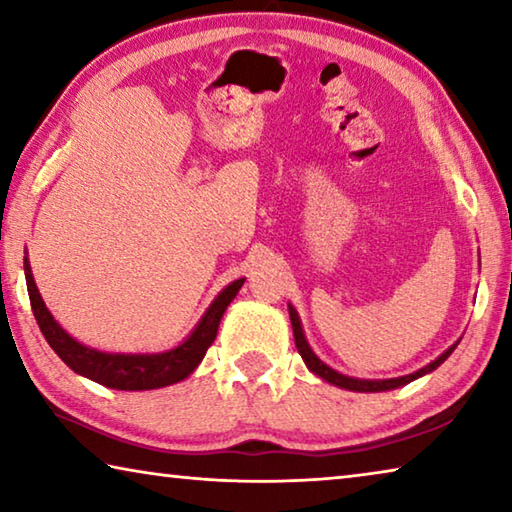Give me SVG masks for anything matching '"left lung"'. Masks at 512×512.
I'll list each match as a JSON object with an SVG mask.
<instances>
[{
  "mask_svg": "<svg viewBox=\"0 0 512 512\" xmlns=\"http://www.w3.org/2000/svg\"><path fill=\"white\" fill-rule=\"evenodd\" d=\"M289 316H291V327H293V339H296V348H298V352H300V357L305 359L307 368H309L311 372H316L318 377H323L325 381H329V384L341 386V388H348V391L379 393V391H391V388L404 386V384H409V381L418 379V377H422V375H427V372H431V370H436V368L440 366V363H443V361L449 357V354L454 352V348H456V345H452V348L440 354V357H438L436 361H431L429 366H424L422 370L413 372V375L397 377V379H352V377H345V375H341V372H336V370H332L329 366H325V363L320 361V359L316 357V354L311 352L309 345H307L305 334H302L300 318H298V314H296V309L291 307V309H289Z\"/></svg>",
  "mask_w": 512,
  "mask_h": 512,
  "instance_id": "1",
  "label": "left lung"
}]
</instances>
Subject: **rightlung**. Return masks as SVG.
<instances>
[{"label":"right lung","mask_w":512,"mask_h":512,"mask_svg":"<svg viewBox=\"0 0 512 512\" xmlns=\"http://www.w3.org/2000/svg\"><path fill=\"white\" fill-rule=\"evenodd\" d=\"M24 275H27V291L31 300L33 316L38 320V327L47 343L51 345L60 359L79 375L97 381L101 386L117 388V391H151V388H162L192 375L194 368L201 363L205 352L216 339V329L223 318V311L241 289L244 280L232 282L225 287L216 300L205 311L201 323L196 325L192 336L178 348L162 354H108L92 348H85L79 341H74L63 327H60L49 309L42 302L36 282H33L29 262L24 264Z\"/></svg>","instance_id":"obj_1"}]
</instances>
